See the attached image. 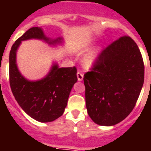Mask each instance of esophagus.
<instances>
[{
    "label": "esophagus",
    "instance_id": "esophagus-1",
    "mask_svg": "<svg viewBox=\"0 0 151 151\" xmlns=\"http://www.w3.org/2000/svg\"><path fill=\"white\" fill-rule=\"evenodd\" d=\"M77 77H78V80L79 81H81L83 80V78H84V75H83V73L81 72V71H78V73H77Z\"/></svg>",
    "mask_w": 151,
    "mask_h": 151
}]
</instances>
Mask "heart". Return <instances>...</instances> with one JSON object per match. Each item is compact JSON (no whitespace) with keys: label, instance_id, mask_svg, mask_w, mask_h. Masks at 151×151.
Wrapping results in <instances>:
<instances>
[{"label":"heart","instance_id":"heart-1","mask_svg":"<svg viewBox=\"0 0 151 151\" xmlns=\"http://www.w3.org/2000/svg\"><path fill=\"white\" fill-rule=\"evenodd\" d=\"M91 43H87L84 45L82 47H81L78 49V53L79 54H82L86 51H88L91 47ZM101 49L99 48H96L94 50H92L88 52V53L83 56L82 58V63L85 67H91L96 63L97 59L99 58V54H100Z\"/></svg>","mask_w":151,"mask_h":151}]
</instances>
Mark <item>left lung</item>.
<instances>
[{
	"mask_svg": "<svg viewBox=\"0 0 151 151\" xmlns=\"http://www.w3.org/2000/svg\"><path fill=\"white\" fill-rule=\"evenodd\" d=\"M144 81V64L136 43L121 37L104 48L85 73L88 114L97 124L119 123L136 106Z\"/></svg>",
	"mask_w": 151,
	"mask_h": 151,
	"instance_id": "left-lung-1",
	"label": "left lung"
}]
</instances>
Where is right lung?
Instances as JSON below:
<instances>
[{
	"instance_id": "obj_1",
	"label": "right lung",
	"mask_w": 151,
	"mask_h": 151,
	"mask_svg": "<svg viewBox=\"0 0 151 151\" xmlns=\"http://www.w3.org/2000/svg\"><path fill=\"white\" fill-rule=\"evenodd\" d=\"M44 40L49 45L60 43L62 38L50 40L40 27H32L13 44L9 55V81L13 96L22 110L40 122H51L63 115L69 96L77 82V69L59 68L55 63L46 77L39 81L27 80L20 73L16 64V52L21 41Z\"/></svg>"
}]
</instances>
